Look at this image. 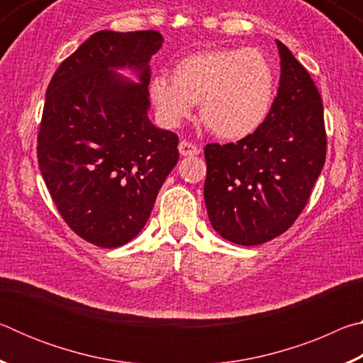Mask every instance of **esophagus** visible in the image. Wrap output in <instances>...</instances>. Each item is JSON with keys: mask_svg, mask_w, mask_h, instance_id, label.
I'll return each instance as SVG.
<instances>
[{"mask_svg": "<svg viewBox=\"0 0 363 363\" xmlns=\"http://www.w3.org/2000/svg\"><path fill=\"white\" fill-rule=\"evenodd\" d=\"M179 153L184 157H194V155H199L200 149L195 144L189 143V140H181V143H179Z\"/></svg>", "mask_w": 363, "mask_h": 363, "instance_id": "34e87169", "label": "esophagus"}]
</instances>
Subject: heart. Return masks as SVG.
Listing matches in <instances>:
<instances>
[{"mask_svg":"<svg viewBox=\"0 0 363 363\" xmlns=\"http://www.w3.org/2000/svg\"><path fill=\"white\" fill-rule=\"evenodd\" d=\"M149 96L160 121L174 128L200 104L203 125L223 139L255 133L272 108L275 72L257 49H208L181 59L173 78L150 79Z\"/></svg>","mask_w":363,"mask_h":363,"instance_id":"obj_1","label":"heart"}]
</instances>
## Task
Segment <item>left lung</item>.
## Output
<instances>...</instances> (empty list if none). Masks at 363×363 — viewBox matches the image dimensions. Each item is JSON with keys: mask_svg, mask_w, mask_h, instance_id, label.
Masks as SVG:
<instances>
[{"mask_svg": "<svg viewBox=\"0 0 363 363\" xmlns=\"http://www.w3.org/2000/svg\"><path fill=\"white\" fill-rule=\"evenodd\" d=\"M280 84L262 125L235 144H206L205 203L213 229L253 247L290 229L309 200L327 155L322 97L277 40Z\"/></svg>", "mask_w": 363, "mask_h": 363, "instance_id": "left-lung-1", "label": "left lung"}]
</instances>
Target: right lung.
I'll list each match as a JSON object with an SVG mask.
<instances>
[{"label":"right lung","mask_w":363,"mask_h":363,"mask_svg":"<svg viewBox=\"0 0 363 363\" xmlns=\"http://www.w3.org/2000/svg\"><path fill=\"white\" fill-rule=\"evenodd\" d=\"M162 45L155 30H101L48 86L36 145L41 176L60 216L96 247H121L144 229L179 158V138L147 116L149 62ZM126 66L139 84L114 72Z\"/></svg>","instance_id":"obj_1"}]
</instances>
